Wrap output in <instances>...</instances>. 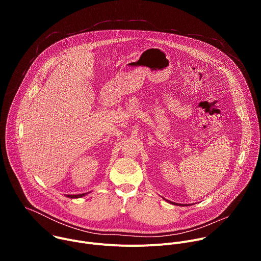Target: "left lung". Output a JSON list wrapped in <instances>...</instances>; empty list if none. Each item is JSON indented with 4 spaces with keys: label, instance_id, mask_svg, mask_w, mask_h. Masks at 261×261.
<instances>
[{
    "label": "left lung",
    "instance_id": "obj_1",
    "mask_svg": "<svg viewBox=\"0 0 261 261\" xmlns=\"http://www.w3.org/2000/svg\"><path fill=\"white\" fill-rule=\"evenodd\" d=\"M173 204H174V203H173Z\"/></svg>",
    "mask_w": 261,
    "mask_h": 261
}]
</instances>
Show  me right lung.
<instances>
[{"instance_id":"right-lung-1","label":"right lung","mask_w":261,"mask_h":261,"mask_svg":"<svg viewBox=\"0 0 261 261\" xmlns=\"http://www.w3.org/2000/svg\"><path fill=\"white\" fill-rule=\"evenodd\" d=\"M86 195V193H84V194H77V195H68L67 197H70V198H80V197H83V196H85Z\"/></svg>"}]
</instances>
